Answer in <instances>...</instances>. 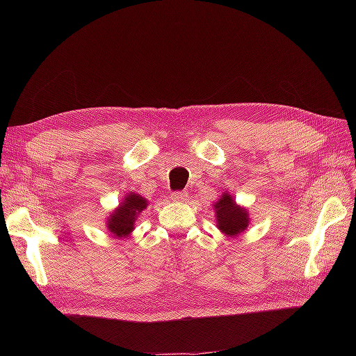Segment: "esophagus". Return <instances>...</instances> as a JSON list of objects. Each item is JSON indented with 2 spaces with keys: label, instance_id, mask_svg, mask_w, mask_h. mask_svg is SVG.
Listing matches in <instances>:
<instances>
[{
  "label": "esophagus",
  "instance_id": "1",
  "mask_svg": "<svg viewBox=\"0 0 356 356\" xmlns=\"http://www.w3.org/2000/svg\"><path fill=\"white\" fill-rule=\"evenodd\" d=\"M170 197H172V200H175V202H184V200H187L188 195L186 191H174L170 195Z\"/></svg>",
  "mask_w": 356,
  "mask_h": 356
}]
</instances>
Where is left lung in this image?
<instances>
[{
    "mask_svg": "<svg viewBox=\"0 0 356 356\" xmlns=\"http://www.w3.org/2000/svg\"><path fill=\"white\" fill-rule=\"evenodd\" d=\"M217 212L218 229L227 236H236L243 232L248 225V213L243 208L234 203L230 195H224L217 203L213 204Z\"/></svg>",
    "mask_w": 356,
    "mask_h": 356,
    "instance_id": "1",
    "label": "left lung"
}]
</instances>
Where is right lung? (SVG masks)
<instances>
[{
	"mask_svg": "<svg viewBox=\"0 0 356 356\" xmlns=\"http://www.w3.org/2000/svg\"><path fill=\"white\" fill-rule=\"evenodd\" d=\"M147 208V200L139 195H127V197L120 203L118 209L111 215L108 220V229L110 232L117 236V238H123L134 230V222L138 217V213Z\"/></svg>",
	"mask_w": 356,
	"mask_h": 356,
	"instance_id": "1",
	"label": "right lung"
}]
</instances>
